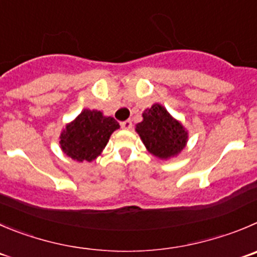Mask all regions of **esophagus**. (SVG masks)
<instances>
[{
    "instance_id": "esophagus-1",
    "label": "esophagus",
    "mask_w": 257,
    "mask_h": 257,
    "mask_svg": "<svg viewBox=\"0 0 257 257\" xmlns=\"http://www.w3.org/2000/svg\"><path fill=\"white\" fill-rule=\"evenodd\" d=\"M121 127L124 128V130H131V128H133V122H131L130 119H126V121L122 122Z\"/></svg>"
}]
</instances>
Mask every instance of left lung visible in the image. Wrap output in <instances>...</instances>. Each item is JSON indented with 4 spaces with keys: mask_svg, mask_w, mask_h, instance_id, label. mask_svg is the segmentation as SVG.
<instances>
[{
    "mask_svg": "<svg viewBox=\"0 0 257 257\" xmlns=\"http://www.w3.org/2000/svg\"><path fill=\"white\" fill-rule=\"evenodd\" d=\"M146 150L161 160L175 158L188 143V130L160 103L143 112V121L135 126Z\"/></svg>",
    "mask_w": 257,
    "mask_h": 257,
    "instance_id": "8db88e82",
    "label": "left lung"
}]
</instances>
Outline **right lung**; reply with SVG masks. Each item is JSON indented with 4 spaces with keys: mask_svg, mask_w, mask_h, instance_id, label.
<instances>
[{
    "mask_svg": "<svg viewBox=\"0 0 257 257\" xmlns=\"http://www.w3.org/2000/svg\"><path fill=\"white\" fill-rule=\"evenodd\" d=\"M118 128L119 123L113 117L104 116L97 109L84 108L62 130L60 149L72 160L92 163L101 155L111 135Z\"/></svg>",
    "mask_w": 257,
    "mask_h": 257,
    "instance_id": "right-lung-1",
    "label": "right lung"
}]
</instances>
